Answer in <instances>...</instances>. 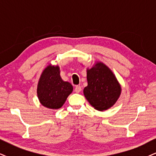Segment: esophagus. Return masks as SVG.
Wrapping results in <instances>:
<instances>
[{
    "mask_svg": "<svg viewBox=\"0 0 156 156\" xmlns=\"http://www.w3.org/2000/svg\"><path fill=\"white\" fill-rule=\"evenodd\" d=\"M82 90V87L80 85H76L74 87V91L76 92V93H80V91Z\"/></svg>",
    "mask_w": 156,
    "mask_h": 156,
    "instance_id": "esophagus-1",
    "label": "esophagus"
}]
</instances>
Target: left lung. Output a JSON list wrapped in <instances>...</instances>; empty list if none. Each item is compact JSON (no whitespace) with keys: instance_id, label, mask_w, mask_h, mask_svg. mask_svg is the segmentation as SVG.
<instances>
[{"instance_id":"1","label":"left lung","mask_w":156,"mask_h":156,"mask_svg":"<svg viewBox=\"0 0 156 156\" xmlns=\"http://www.w3.org/2000/svg\"><path fill=\"white\" fill-rule=\"evenodd\" d=\"M87 86L84 95L98 111H105L115 104L121 94V87L108 67L98 63L87 71Z\"/></svg>"}]
</instances>
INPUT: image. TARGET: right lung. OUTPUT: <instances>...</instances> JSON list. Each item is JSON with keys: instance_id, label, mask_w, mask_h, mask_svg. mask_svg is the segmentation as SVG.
<instances>
[{"instance_id": "add662e5", "label": "right lung", "mask_w": 156, "mask_h": 156, "mask_svg": "<svg viewBox=\"0 0 156 156\" xmlns=\"http://www.w3.org/2000/svg\"><path fill=\"white\" fill-rule=\"evenodd\" d=\"M72 90V84L61 79L59 67L49 65L40 76L37 96L40 103L45 107L58 109L63 105Z\"/></svg>"}]
</instances>
